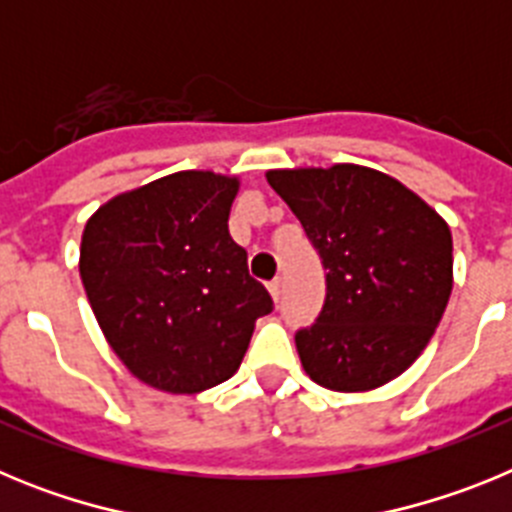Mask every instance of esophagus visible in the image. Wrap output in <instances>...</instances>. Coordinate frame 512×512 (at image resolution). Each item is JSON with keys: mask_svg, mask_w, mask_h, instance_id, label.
<instances>
[{"mask_svg": "<svg viewBox=\"0 0 512 512\" xmlns=\"http://www.w3.org/2000/svg\"><path fill=\"white\" fill-rule=\"evenodd\" d=\"M269 295H271V300L274 302H279V295H282V279H271L269 282Z\"/></svg>", "mask_w": 512, "mask_h": 512, "instance_id": "esophagus-1", "label": "esophagus"}]
</instances>
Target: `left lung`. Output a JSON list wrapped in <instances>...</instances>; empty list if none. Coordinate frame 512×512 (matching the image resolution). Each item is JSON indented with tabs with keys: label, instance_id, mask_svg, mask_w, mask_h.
<instances>
[{
	"label": "left lung",
	"instance_id": "obj_1",
	"mask_svg": "<svg viewBox=\"0 0 512 512\" xmlns=\"http://www.w3.org/2000/svg\"><path fill=\"white\" fill-rule=\"evenodd\" d=\"M266 182L328 271L318 323L295 336L307 377L333 392H369L400 377L449 305V223L395 176L369 166L271 169Z\"/></svg>",
	"mask_w": 512,
	"mask_h": 512
}]
</instances>
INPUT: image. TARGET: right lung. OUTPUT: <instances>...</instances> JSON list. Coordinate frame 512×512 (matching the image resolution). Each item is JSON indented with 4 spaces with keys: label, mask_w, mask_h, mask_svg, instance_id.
<instances>
[{
    "label": "right lung",
    "mask_w": 512,
    "mask_h": 512,
    "mask_svg": "<svg viewBox=\"0 0 512 512\" xmlns=\"http://www.w3.org/2000/svg\"><path fill=\"white\" fill-rule=\"evenodd\" d=\"M241 176L176 171L115 194L81 233L79 274L104 338L138 382L197 395L233 377L271 312L228 215Z\"/></svg>",
    "instance_id": "right-lung-1"
}]
</instances>
